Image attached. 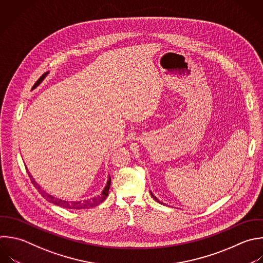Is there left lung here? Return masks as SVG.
<instances>
[{
  "label": "left lung",
  "mask_w": 263,
  "mask_h": 263,
  "mask_svg": "<svg viewBox=\"0 0 263 263\" xmlns=\"http://www.w3.org/2000/svg\"><path fill=\"white\" fill-rule=\"evenodd\" d=\"M151 196H152V197H153V198H154V199H155V200H156V201H158V202H160V201H159V200H158V199H157V198H156V197H155V196H154V195H153V194H152V192H151Z\"/></svg>",
  "instance_id": "8db88e82"
}]
</instances>
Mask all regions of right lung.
<instances>
[{"label": "right lung", "instance_id": "right-lung-1", "mask_svg": "<svg viewBox=\"0 0 263 263\" xmlns=\"http://www.w3.org/2000/svg\"><path fill=\"white\" fill-rule=\"evenodd\" d=\"M47 74H48V73H44V74L36 81V83L34 84L33 88L37 87V86L42 82V80L45 78V76H46ZM33 88H32V89H33ZM27 172H28V174H29V176H30V178H31L32 183L34 184V186L38 189V191L40 192V194H41L45 199H47L48 201H50V202H52V203H54V204H57V205H59V206H62V208H65V209H70V210H81V209H89V208L97 206L98 204H100L101 202H103V201L107 198L108 193H109V189H110V185H111V177L109 176L107 185H106V187L104 188L103 192H102L100 195L95 196L93 198H90V199H87V200H83V201H67V200L59 199V198H57V197H54V196L48 194V193L45 192L44 190H42L41 187L39 186V184H37V182H36V181L33 179V177L30 175L28 168H27Z\"/></svg>", "mask_w": 263, "mask_h": 263}]
</instances>
